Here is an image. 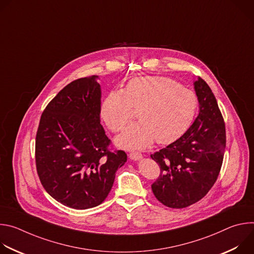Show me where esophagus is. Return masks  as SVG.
<instances>
[{
    "label": "esophagus",
    "mask_w": 254,
    "mask_h": 254,
    "mask_svg": "<svg viewBox=\"0 0 254 254\" xmlns=\"http://www.w3.org/2000/svg\"><path fill=\"white\" fill-rule=\"evenodd\" d=\"M128 157L132 161H138V160H140L142 158V155L139 152H131V153H129Z\"/></svg>",
    "instance_id": "obj_1"
}]
</instances>
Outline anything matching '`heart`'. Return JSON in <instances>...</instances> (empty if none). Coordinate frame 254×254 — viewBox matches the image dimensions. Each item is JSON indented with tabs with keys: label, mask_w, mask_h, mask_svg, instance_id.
<instances>
[{
	"label": "heart",
	"mask_w": 254,
	"mask_h": 254,
	"mask_svg": "<svg viewBox=\"0 0 254 254\" xmlns=\"http://www.w3.org/2000/svg\"><path fill=\"white\" fill-rule=\"evenodd\" d=\"M198 107L194 91L164 76H144L129 80L123 90H113L101 103L100 115L112 131L122 130L134 117L140 121L118 136L125 149L146 148L156 139L168 143L191 125Z\"/></svg>",
	"instance_id": "b5f03b06"
}]
</instances>
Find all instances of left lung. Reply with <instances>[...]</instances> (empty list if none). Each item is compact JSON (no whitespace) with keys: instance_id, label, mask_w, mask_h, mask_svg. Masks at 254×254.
I'll use <instances>...</instances> for the list:
<instances>
[{"instance_id":"left-lung-1","label":"left lung","mask_w":254,"mask_h":254,"mask_svg":"<svg viewBox=\"0 0 254 254\" xmlns=\"http://www.w3.org/2000/svg\"><path fill=\"white\" fill-rule=\"evenodd\" d=\"M194 88L199 115L193 125L180 138L151 155L161 169L153 193L170 208H186L201 200L216 182L223 163L226 132L218 103L201 77Z\"/></svg>"}]
</instances>
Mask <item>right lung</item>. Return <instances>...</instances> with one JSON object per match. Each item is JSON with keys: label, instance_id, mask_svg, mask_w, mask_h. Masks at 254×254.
Wrapping results in <instances>:
<instances>
[{"label": "right lung", "instance_id": "add662e5", "mask_svg": "<svg viewBox=\"0 0 254 254\" xmlns=\"http://www.w3.org/2000/svg\"><path fill=\"white\" fill-rule=\"evenodd\" d=\"M97 79L79 78L60 90L44 110L36 134L41 184L56 201L78 210L105 200L127 158L124 151L108 150L111 139L100 125Z\"/></svg>", "mask_w": 254, "mask_h": 254}]
</instances>
